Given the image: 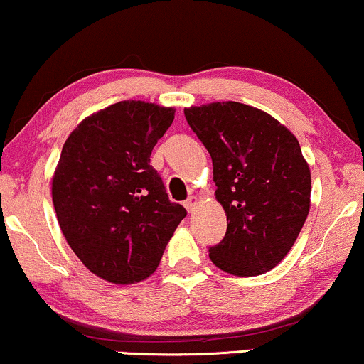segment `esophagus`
<instances>
[{
    "label": "esophagus",
    "mask_w": 364,
    "mask_h": 364,
    "mask_svg": "<svg viewBox=\"0 0 364 364\" xmlns=\"http://www.w3.org/2000/svg\"><path fill=\"white\" fill-rule=\"evenodd\" d=\"M197 204H199V197H197V196H191L189 199H187L186 203H183V205H186V209L189 210V213H192V210L196 209Z\"/></svg>",
    "instance_id": "1"
}]
</instances>
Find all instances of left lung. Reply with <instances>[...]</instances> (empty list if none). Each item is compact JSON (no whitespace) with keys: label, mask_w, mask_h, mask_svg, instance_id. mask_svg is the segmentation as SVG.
<instances>
[{"label":"left lung","mask_w":364,"mask_h":364,"mask_svg":"<svg viewBox=\"0 0 364 364\" xmlns=\"http://www.w3.org/2000/svg\"><path fill=\"white\" fill-rule=\"evenodd\" d=\"M213 159L226 236L210 262L236 277L275 268L297 240L311 209V168L289 128L258 107L235 101L183 109Z\"/></svg>","instance_id":"obj_1"}]
</instances>
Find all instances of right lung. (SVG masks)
I'll return each instance as SVG.
<instances>
[{"instance_id": "1", "label": "right lung", "mask_w": 364, "mask_h": 364, "mask_svg": "<svg viewBox=\"0 0 364 364\" xmlns=\"http://www.w3.org/2000/svg\"><path fill=\"white\" fill-rule=\"evenodd\" d=\"M173 116V107L119 101L80 121L62 148L52 177L57 221L84 267L111 284L150 277L187 214L150 165Z\"/></svg>"}]
</instances>
